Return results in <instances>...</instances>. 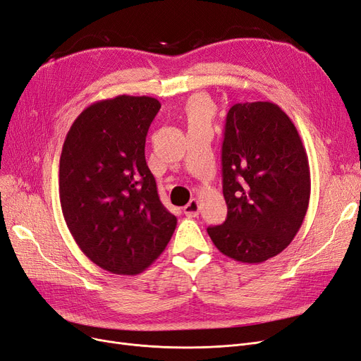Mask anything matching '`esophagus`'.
<instances>
[{
	"label": "esophagus",
	"instance_id": "34e87169",
	"mask_svg": "<svg viewBox=\"0 0 361 361\" xmlns=\"http://www.w3.org/2000/svg\"><path fill=\"white\" fill-rule=\"evenodd\" d=\"M184 214L188 217H197L199 214V202L197 199H192V201L184 207Z\"/></svg>",
	"mask_w": 361,
	"mask_h": 361
}]
</instances>
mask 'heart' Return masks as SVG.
I'll return each instance as SVG.
<instances>
[{
	"mask_svg": "<svg viewBox=\"0 0 361 361\" xmlns=\"http://www.w3.org/2000/svg\"><path fill=\"white\" fill-rule=\"evenodd\" d=\"M184 116L189 128L209 126L211 118L214 116V104L204 95H195L185 102Z\"/></svg>",
	"mask_w": 361,
	"mask_h": 361,
	"instance_id": "b5f03b06",
	"label": "heart"
}]
</instances>
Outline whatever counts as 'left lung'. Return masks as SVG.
Listing matches in <instances>:
<instances>
[{"label":"left lung","mask_w":361,"mask_h":361,"mask_svg":"<svg viewBox=\"0 0 361 361\" xmlns=\"http://www.w3.org/2000/svg\"><path fill=\"white\" fill-rule=\"evenodd\" d=\"M228 219L207 229L220 252L262 263L299 232L311 196L308 154L291 118L274 102H238L221 149Z\"/></svg>","instance_id":"obj_1"}]
</instances>
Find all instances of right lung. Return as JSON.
<instances>
[{
    "mask_svg": "<svg viewBox=\"0 0 361 361\" xmlns=\"http://www.w3.org/2000/svg\"><path fill=\"white\" fill-rule=\"evenodd\" d=\"M160 110L152 97L93 102L74 120L59 160L66 226L104 271L137 275L164 252L177 217L160 202L145 137Z\"/></svg>",
    "mask_w": 361,
    "mask_h": 361,
    "instance_id": "right-lung-1",
    "label": "right lung"
}]
</instances>
